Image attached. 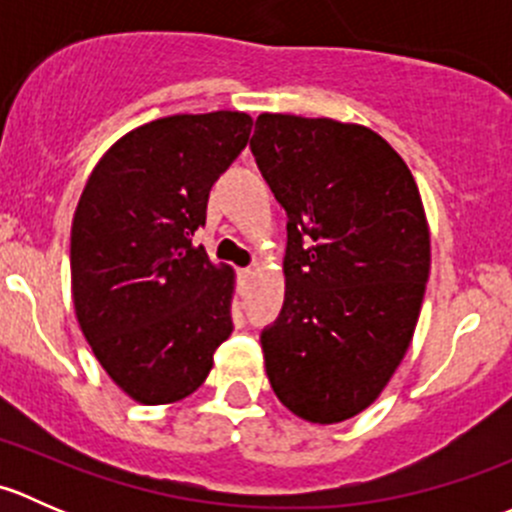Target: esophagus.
I'll return each instance as SVG.
<instances>
[{"label": "esophagus", "mask_w": 512, "mask_h": 512, "mask_svg": "<svg viewBox=\"0 0 512 512\" xmlns=\"http://www.w3.org/2000/svg\"><path fill=\"white\" fill-rule=\"evenodd\" d=\"M252 275H255V272H252V267H242V270H240L242 280H247V277H252Z\"/></svg>", "instance_id": "34e87169"}]
</instances>
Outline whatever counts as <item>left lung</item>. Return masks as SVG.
I'll return each instance as SVG.
<instances>
[{
	"label": "left lung",
	"mask_w": 512,
	"mask_h": 512,
	"mask_svg": "<svg viewBox=\"0 0 512 512\" xmlns=\"http://www.w3.org/2000/svg\"><path fill=\"white\" fill-rule=\"evenodd\" d=\"M252 156L287 213L285 304L262 332L272 391L312 423L374 404L404 359L431 235L404 158L371 128L257 116Z\"/></svg>",
	"instance_id": "8db88e82"
}]
</instances>
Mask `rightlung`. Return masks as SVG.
<instances>
[{"label": "right lung", "mask_w": 512, "mask_h": 512, "mask_svg": "<svg viewBox=\"0 0 512 512\" xmlns=\"http://www.w3.org/2000/svg\"><path fill=\"white\" fill-rule=\"evenodd\" d=\"M250 131L240 111L158 118L118 138L86 180L71 225L76 319L138 404L193 394L232 334L235 272L190 237Z\"/></svg>", "instance_id": "right-lung-1"}]
</instances>
